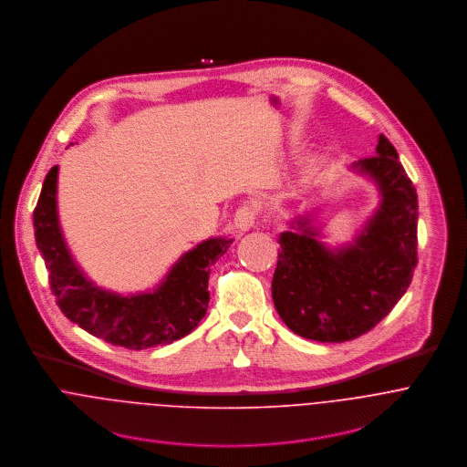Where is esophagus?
Masks as SVG:
<instances>
[{"mask_svg": "<svg viewBox=\"0 0 467 467\" xmlns=\"http://www.w3.org/2000/svg\"><path fill=\"white\" fill-rule=\"evenodd\" d=\"M258 204L253 201H245L240 208L234 213V225L240 231H249L251 227H254L256 218H258Z\"/></svg>", "mask_w": 467, "mask_h": 467, "instance_id": "1", "label": "esophagus"}]
</instances>
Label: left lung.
I'll list each match as a JSON object with an SVG mask.
<instances>
[{"instance_id":"obj_1","label":"left lung","mask_w":467,"mask_h":467,"mask_svg":"<svg viewBox=\"0 0 467 467\" xmlns=\"http://www.w3.org/2000/svg\"><path fill=\"white\" fill-rule=\"evenodd\" d=\"M355 164L381 192V206L353 245L329 251L306 220L279 236L274 306L299 337L346 342L372 329L407 292L417 265V193L392 143Z\"/></svg>"}]
</instances>
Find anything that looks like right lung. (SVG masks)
I'll use <instances>...</instances> for the list:
<instances>
[{
	"label": "right lung",
	"mask_w": 467,
	"mask_h": 467,
	"mask_svg": "<svg viewBox=\"0 0 467 467\" xmlns=\"http://www.w3.org/2000/svg\"><path fill=\"white\" fill-rule=\"evenodd\" d=\"M57 171L53 166L45 179L34 229L60 311L93 337L134 351L166 346L192 333L208 310L211 265L233 240L202 242L179 259L150 294L121 297L105 292L82 275L66 249L57 218Z\"/></svg>",
	"instance_id": "right-lung-1"
}]
</instances>
